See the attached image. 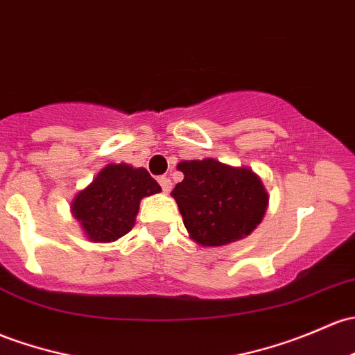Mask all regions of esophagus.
I'll return each instance as SVG.
<instances>
[{
    "label": "esophagus",
    "mask_w": 355,
    "mask_h": 355,
    "mask_svg": "<svg viewBox=\"0 0 355 355\" xmlns=\"http://www.w3.org/2000/svg\"><path fill=\"white\" fill-rule=\"evenodd\" d=\"M158 182H159V185H162L163 192H165V193L170 192V190H171V185H173V184H171L170 178H168V177H159V178H158Z\"/></svg>",
    "instance_id": "obj_1"
}]
</instances>
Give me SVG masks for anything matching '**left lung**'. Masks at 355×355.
Segmentation results:
<instances>
[{"label":"left lung","instance_id":"8db88e82","mask_svg":"<svg viewBox=\"0 0 355 355\" xmlns=\"http://www.w3.org/2000/svg\"><path fill=\"white\" fill-rule=\"evenodd\" d=\"M177 168L184 180L175 185L171 196L193 241L202 246L230 245L260 225L268 193L250 168L212 158L180 162Z\"/></svg>","mask_w":355,"mask_h":355}]
</instances>
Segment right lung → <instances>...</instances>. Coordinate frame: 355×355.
<instances>
[{"label": "right lung", "instance_id": "add662e5", "mask_svg": "<svg viewBox=\"0 0 355 355\" xmlns=\"http://www.w3.org/2000/svg\"><path fill=\"white\" fill-rule=\"evenodd\" d=\"M158 192L162 187L146 168L110 163L76 193L71 212L89 241L110 243L132 230L141 199Z\"/></svg>", "mask_w": 355, "mask_h": 355}]
</instances>
